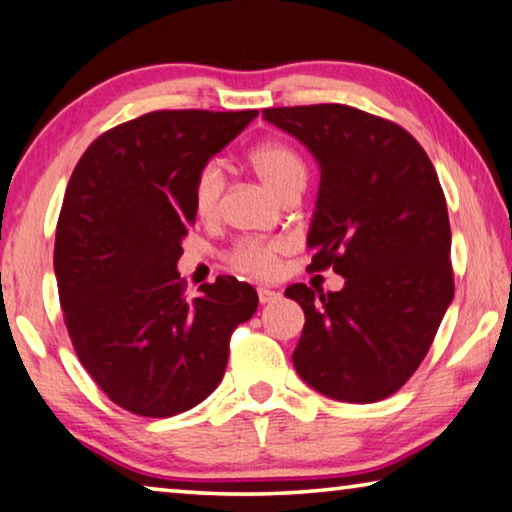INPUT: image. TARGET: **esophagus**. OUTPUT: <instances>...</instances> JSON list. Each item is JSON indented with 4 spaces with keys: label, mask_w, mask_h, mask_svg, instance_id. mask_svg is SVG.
I'll list each match as a JSON object with an SVG mask.
<instances>
[{
    "label": "esophagus",
    "mask_w": 512,
    "mask_h": 512,
    "mask_svg": "<svg viewBox=\"0 0 512 512\" xmlns=\"http://www.w3.org/2000/svg\"><path fill=\"white\" fill-rule=\"evenodd\" d=\"M258 299H261V304H274V301L281 299V292L272 288H258Z\"/></svg>",
    "instance_id": "obj_1"
}]
</instances>
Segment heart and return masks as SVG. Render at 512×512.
Returning a JSON list of instances; mask_svg holds the SVG:
<instances>
[{"instance_id": "1", "label": "heart", "mask_w": 512, "mask_h": 512, "mask_svg": "<svg viewBox=\"0 0 512 512\" xmlns=\"http://www.w3.org/2000/svg\"><path fill=\"white\" fill-rule=\"evenodd\" d=\"M249 167L274 195L286 199L299 195L304 188L308 170L306 161L295 147L283 140H265L251 149ZM224 192V172L217 163H206L197 172L192 183V206L201 220H213L220 211V199ZM290 249V242L283 238L272 240H242L233 247L229 261L233 270L251 276H270L279 267L281 256Z\"/></svg>"}]
</instances>
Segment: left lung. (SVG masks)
I'll use <instances>...</instances> for the list:
<instances>
[{"label":"left lung","instance_id":"left-lung-1","mask_svg":"<svg viewBox=\"0 0 512 512\" xmlns=\"http://www.w3.org/2000/svg\"><path fill=\"white\" fill-rule=\"evenodd\" d=\"M263 120L320 165L311 270L345 276L326 295L304 283L286 290L306 315L292 363L324 397L374 404L420 367L454 299L438 174L408 131L358 108H265Z\"/></svg>","mask_w":512,"mask_h":512}]
</instances>
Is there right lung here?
Returning a JSON list of instances; mask_svg holds the SVG:
<instances>
[{
	"label": "right lung",
	"mask_w": 512,
	"mask_h": 512,
	"mask_svg": "<svg viewBox=\"0 0 512 512\" xmlns=\"http://www.w3.org/2000/svg\"><path fill=\"white\" fill-rule=\"evenodd\" d=\"M258 111H154L106 131L67 183L54 272L74 351L108 399L172 417L220 385L229 338L258 308L217 276L183 297L177 263L195 222L192 183Z\"/></svg>",
	"instance_id": "obj_1"
}]
</instances>
